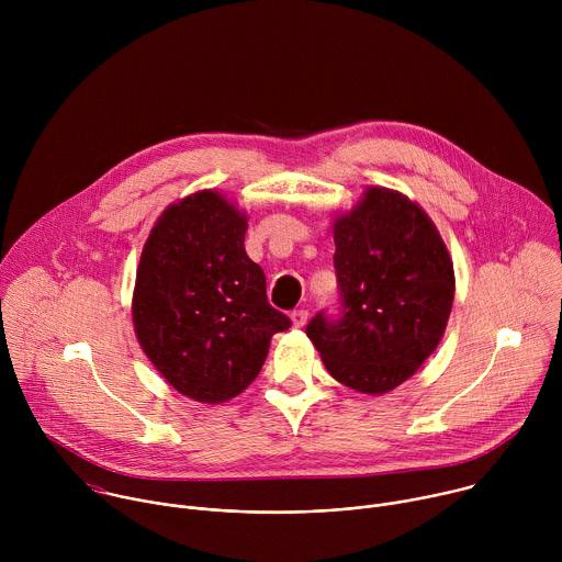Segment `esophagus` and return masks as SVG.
<instances>
[{
  "label": "esophagus",
  "mask_w": 562,
  "mask_h": 562,
  "mask_svg": "<svg viewBox=\"0 0 562 562\" xmlns=\"http://www.w3.org/2000/svg\"><path fill=\"white\" fill-rule=\"evenodd\" d=\"M306 317H308V311H306V308H295V311H291V323H293L295 329H300V327L306 325Z\"/></svg>",
  "instance_id": "obj_1"
}]
</instances>
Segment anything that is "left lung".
<instances>
[{
    "instance_id": "left-lung-1",
    "label": "left lung",
    "mask_w": 562,
    "mask_h": 562,
    "mask_svg": "<svg viewBox=\"0 0 562 562\" xmlns=\"http://www.w3.org/2000/svg\"><path fill=\"white\" fill-rule=\"evenodd\" d=\"M342 313H317L306 336L327 371L349 389L380 395L409 380L436 351L453 304L447 245L418 202L367 187L334 217Z\"/></svg>"
}]
</instances>
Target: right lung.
<instances>
[{
    "label": "right lung",
    "mask_w": 562,
    "mask_h": 562,
    "mask_svg": "<svg viewBox=\"0 0 562 562\" xmlns=\"http://www.w3.org/2000/svg\"><path fill=\"white\" fill-rule=\"evenodd\" d=\"M247 220L217 191L191 193L157 217L137 265V342L159 375L195 403L220 405L243 393L271 338L291 327L245 251Z\"/></svg>",
    "instance_id": "right-lung-1"
}]
</instances>
